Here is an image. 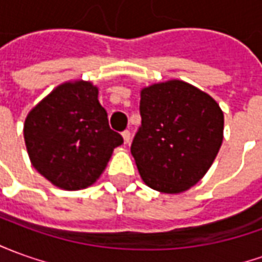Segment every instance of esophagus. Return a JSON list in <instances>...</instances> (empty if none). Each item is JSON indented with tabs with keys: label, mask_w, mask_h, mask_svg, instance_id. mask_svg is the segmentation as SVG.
Returning <instances> with one entry per match:
<instances>
[{
	"label": "esophagus",
	"mask_w": 262,
	"mask_h": 262,
	"mask_svg": "<svg viewBox=\"0 0 262 262\" xmlns=\"http://www.w3.org/2000/svg\"><path fill=\"white\" fill-rule=\"evenodd\" d=\"M122 138H124V142H125V144H128V142H129V140H131V133H129L128 129H125V131L122 133Z\"/></svg>",
	"instance_id": "1"
}]
</instances>
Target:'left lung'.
<instances>
[{
    "instance_id": "1",
    "label": "left lung",
    "mask_w": 262,
    "mask_h": 262,
    "mask_svg": "<svg viewBox=\"0 0 262 262\" xmlns=\"http://www.w3.org/2000/svg\"><path fill=\"white\" fill-rule=\"evenodd\" d=\"M140 114L131 154L144 183L167 194L195 185L223 142L220 105L195 86L172 79L142 90Z\"/></svg>"
}]
</instances>
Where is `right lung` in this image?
Instances as JSON below:
<instances>
[{
  "label": "right lung",
  "mask_w": 262,
  "mask_h": 262,
  "mask_svg": "<svg viewBox=\"0 0 262 262\" xmlns=\"http://www.w3.org/2000/svg\"><path fill=\"white\" fill-rule=\"evenodd\" d=\"M32 167L59 188L94 184L124 140L113 131L98 101V88L77 81L57 86L32 108L24 124Z\"/></svg>",
  "instance_id": "add662e5"
}]
</instances>
